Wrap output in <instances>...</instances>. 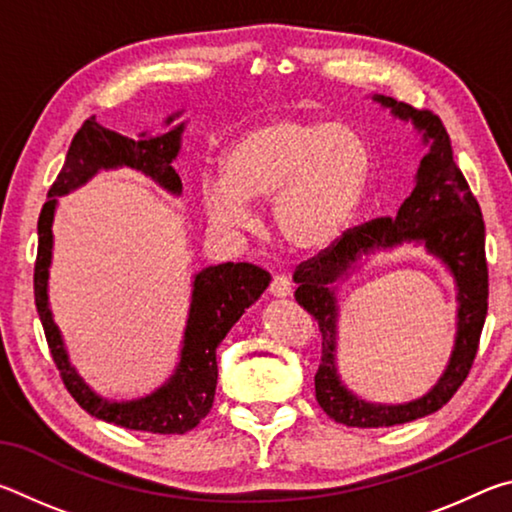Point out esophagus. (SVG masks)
<instances>
[{
	"instance_id": "obj_1",
	"label": "esophagus",
	"mask_w": 512,
	"mask_h": 512,
	"mask_svg": "<svg viewBox=\"0 0 512 512\" xmlns=\"http://www.w3.org/2000/svg\"><path fill=\"white\" fill-rule=\"evenodd\" d=\"M268 291H271V296H275V298H287V296H291V280L284 273L273 275Z\"/></svg>"
}]
</instances>
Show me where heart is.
Listing matches in <instances>:
<instances>
[{
	"label": "heart",
	"instance_id": "1",
	"mask_svg": "<svg viewBox=\"0 0 512 512\" xmlns=\"http://www.w3.org/2000/svg\"><path fill=\"white\" fill-rule=\"evenodd\" d=\"M221 176H205L207 221L237 232L246 203L271 198L277 235L298 250H320L343 235L366 194L372 155L363 137L329 121L282 117L250 128L221 153Z\"/></svg>",
	"mask_w": 512,
	"mask_h": 512
}]
</instances>
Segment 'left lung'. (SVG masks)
I'll use <instances>...</instances> for the list:
<instances>
[{"mask_svg":"<svg viewBox=\"0 0 512 512\" xmlns=\"http://www.w3.org/2000/svg\"><path fill=\"white\" fill-rule=\"evenodd\" d=\"M372 99L391 108L395 117L411 121L429 146V153L420 160L413 192L395 219H375L343 232L332 246L302 262L293 273L298 305L316 318L323 336L320 366L314 377L316 400L329 418L359 429L393 427L443 409L470 375L488 314V262L481 207L456 167L443 121L429 110H415L409 103L384 94H375ZM400 243H422L453 273L459 291L457 341L446 372L427 396L406 405H372L348 392L335 368L338 306L333 284L349 274L363 254Z\"/></svg>","mask_w":512,"mask_h":512,"instance_id":"left-lung-1","label":"left lung"}]
</instances>
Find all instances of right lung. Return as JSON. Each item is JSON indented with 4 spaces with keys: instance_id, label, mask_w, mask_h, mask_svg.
Instances as JSON below:
<instances>
[{
    "instance_id": "add662e5",
    "label": "right lung",
    "mask_w": 512,
    "mask_h": 512,
    "mask_svg": "<svg viewBox=\"0 0 512 512\" xmlns=\"http://www.w3.org/2000/svg\"><path fill=\"white\" fill-rule=\"evenodd\" d=\"M176 117H180V112L167 117L164 124L169 126ZM183 131L185 124H178L162 135L153 137L142 133L140 140H133V137L108 131V128L97 124L94 117L85 119V124L69 144L63 169H60L54 185L49 187L47 203L42 205L38 219V257L36 271H33V293H36L38 316L42 327H45L51 357L60 370L65 388L79 402L81 409L94 418L146 433H185L210 413L216 393V377H219L216 348L241 314L266 291L271 275L264 268L246 262H225L219 266H207L201 273H196L183 348H180V361L173 375L151 395H144L140 400L110 402L94 393L69 363L63 336H60V329L51 316L49 266L51 248H54L51 225H54L58 196L79 189L101 169L128 167L142 171L144 176L155 180L169 194L180 196L183 183H180V176L171 167V162L176 160L180 151Z\"/></svg>"
}]
</instances>
